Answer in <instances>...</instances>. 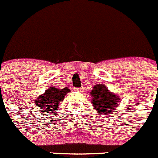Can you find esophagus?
Returning a JSON list of instances; mask_svg holds the SVG:
<instances>
[{
	"instance_id": "obj_1",
	"label": "esophagus",
	"mask_w": 158,
	"mask_h": 158,
	"mask_svg": "<svg viewBox=\"0 0 158 158\" xmlns=\"http://www.w3.org/2000/svg\"><path fill=\"white\" fill-rule=\"evenodd\" d=\"M82 89H82V87H81V88H75V90H76V91H78V92H81Z\"/></svg>"
}]
</instances>
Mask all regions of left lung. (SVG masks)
<instances>
[{
	"label": "left lung",
	"instance_id": "left-lung-1",
	"mask_svg": "<svg viewBox=\"0 0 158 158\" xmlns=\"http://www.w3.org/2000/svg\"><path fill=\"white\" fill-rule=\"evenodd\" d=\"M91 96L93 98L91 102L98 113L105 115L115 111L119 97L109 91L104 85L99 84L95 85L91 92Z\"/></svg>",
	"mask_w": 158,
	"mask_h": 158
}]
</instances>
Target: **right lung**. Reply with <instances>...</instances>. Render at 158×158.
<instances>
[{
	"label": "right lung",
	"mask_w": 158,
	"mask_h": 158,
	"mask_svg": "<svg viewBox=\"0 0 158 158\" xmlns=\"http://www.w3.org/2000/svg\"><path fill=\"white\" fill-rule=\"evenodd\" d=\"M69 92V89L67 87L62 89L50 87L44 94L41 95L38 99H35V103L37 106L40 107L42 112L45 113H53L54 110L58 109L59 105L65 98V95Z\"/></svg>",
	"instance_id": "right-lung-1"
}]
</instances>
